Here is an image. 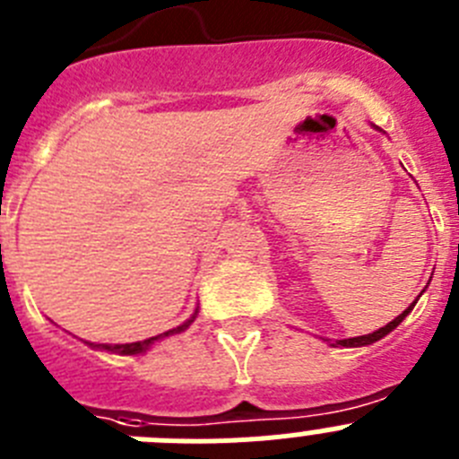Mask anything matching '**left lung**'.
I'll return each mask as SVG.
<instances>
[{
	"label": "left lung",
	"instance_id": "1",
	"mask_svg": "<svg viewBox=\"0 0 459 459\" xmlns=\"http://www.w3.org/2000/svg\"><path fill=\"white\" fill-rule=\"evenodd\" d=\"M425 291V290H423ZM423 291H420V294H423ZM416 301H419V299H416ZM416 301L411 303V306L407 307V310L403 312V315H397L395 319H393V322H388L386 326H381L379 331H375V333H368V335H359V338H347V340H335V342H331V347H366V344H372V342H377V340H381L384 338V335H388L393 331V328L395 326H400V322H403L404 317H407L409 312L413 310V306H416Z\"/></svg>",
	"mask_w": 459,
	"mask_h": 459
}]
</instances>
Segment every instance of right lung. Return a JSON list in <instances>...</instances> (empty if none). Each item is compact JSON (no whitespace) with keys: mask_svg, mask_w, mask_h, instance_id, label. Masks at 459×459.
Wrapping results in <instances>:
<instances>
[{"mask_svg":"<svg viewBox=\"0 0 459 459\" xmlns=\"http://www.w3.org/2000/svg\"><path fill=\"white\" fill-rule=\"evenodd\" d=\"M195 315H197V310H195ZM195 315L188 319V322H184V324H181V326L172 328V331H168V333L156 335V338H149V340H140V342H126V344H93V342H87V344H89V347H93V350H108V351H112V354H121V356L144 354V351H147L149 347H152V344L156 342V340L168 338V335H174V333H181V331H186V328H188L190 324H193Z\"/></svg>","mask_w":459,"mask_h":459,"instance_id":"1","label":"right lung"}]
</instances>
